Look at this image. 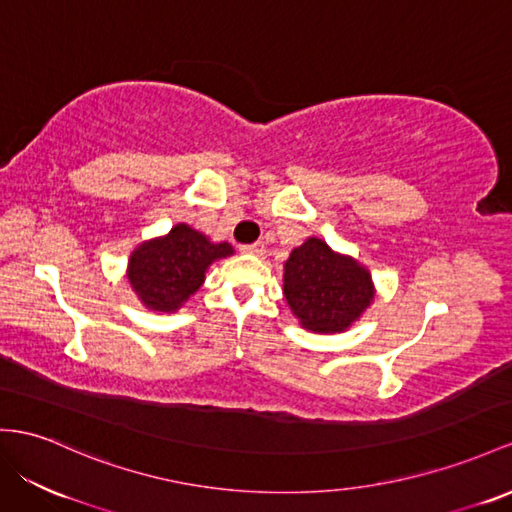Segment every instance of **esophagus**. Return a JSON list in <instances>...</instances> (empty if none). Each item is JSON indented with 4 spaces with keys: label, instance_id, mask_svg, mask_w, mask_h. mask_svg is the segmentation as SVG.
<instances>
[{
    "label": "esophagus",
    "instance_id": "34e87169",
    "mask_svg": "<svg viewBox=\"0 0 512 512\" xmlns=\"http://www.w3.org/2000/svg\"><path fill=\"white\" fill-rule=\"evenodd\" d=\"M242 253H251V255H264L266 253V246H264V242H255V244H244L242 248H240Z\"/></svg>",
    "mask_w": 512,
    "mask_h": 512
}]
</instances>
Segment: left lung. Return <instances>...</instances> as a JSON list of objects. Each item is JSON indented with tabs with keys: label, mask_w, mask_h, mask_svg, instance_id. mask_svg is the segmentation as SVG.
I'll use <instances>...</instances> for the list:
<instances>
[{
	"label": "left lung",
	"mask_w": 512,
	"mask_h": 512,
	"mask_svg": "<svg viewBox=\"0 0 512 512\" xmlns=\"http://www.w3.org/2000/svg\"><path fill=\"white\" fill-rule=\"evenodd\" d=\"M283 294L305 329L339 333L372 303L374 287L370 272L355 259L309 238L285 261Z\"/></svg>",
	"instance_id": "8db88e82"
}]
</instances>
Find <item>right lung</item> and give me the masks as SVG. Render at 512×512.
Listing matches in <instances>:
<instances>
[{
  "label": "right lung",
  "mask_w": 512,
  "mask_h": 512,
  "mask_svg": "<svg viewBox=\"0 0 512 512\" xmlns=\"http://www.w3.org/2000/svg\"><path fill=\"white\" fill-rule=\"evenodd\" d=\"M231 253L227 242L214 244L192 227L177 225L166 238L131 253L127 279L149 309L175 311L203 285L207 266Z\"/></svg>",
  "instance_id": "1"
}]
</instances>
